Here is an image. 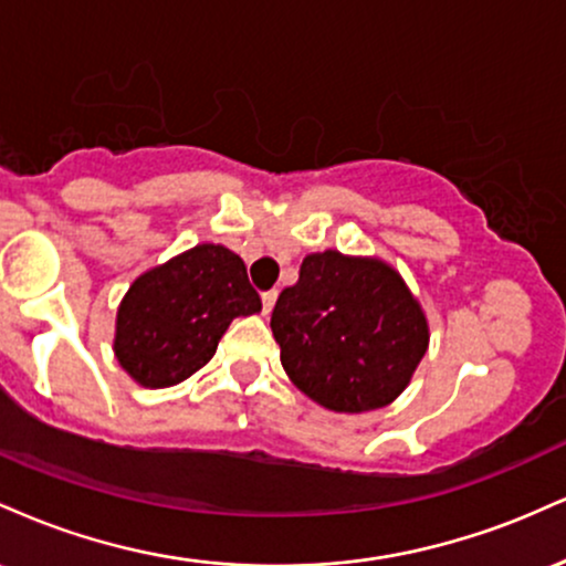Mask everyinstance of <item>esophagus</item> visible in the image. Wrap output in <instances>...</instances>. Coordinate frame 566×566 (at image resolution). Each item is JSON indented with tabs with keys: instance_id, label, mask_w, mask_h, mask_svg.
I'll return each instance as SVG.
<instances>
[{
	"instance_id": "obj_1",
	"label": "esophagus",
	"mask_w": 566,
	"mask_h": 566,
	"mask_svg": "<svg viewBox=\"0 0 566 566\" xmlns=\"http://www.w3.org/2000/svg\"><path fill=\"white\" fill-rule=\"evenodd\" d=\"M276 297H279V292H276V290L263 292V314H271V311H274Z\"/></svg>"
}]
</instances>
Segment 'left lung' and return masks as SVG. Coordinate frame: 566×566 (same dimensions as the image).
<instances>
[{
	"instance_id": "1",
	"label": "left lung",
	"mask_w": 566,
	"mask_h": 566,
	"mask_svg": "<svg viewBox=\"0 0 566 566\" xmlns=\"http://www.w3.org/2000/svg\"><path fill=\"white\" fill-rule=\"evenodd\" d=\"M271 329L290 380L333 412L391 405L428 350L426 314L399 271L337 250L303 258Z\"/></svg>"
}]
</instances>
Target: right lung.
<instances>
[{
  "instance_id": "right-lung-1",
  "label": "right lung",
  "mask_w": 566,
  "mask_h": 566,
  "mask_svg": "<svg viewBox=\"0 0 566 566\" xmlns=\"http://www.w3.org/2000/svg\"><path fill=\"white\" fill-rule=\"evenodd\" d=\"M258 311L242 258L197 244L129 284L116 311V361L143 388L175 386L216 356L237 316Z\"/></svg>"
}]
</instances>
